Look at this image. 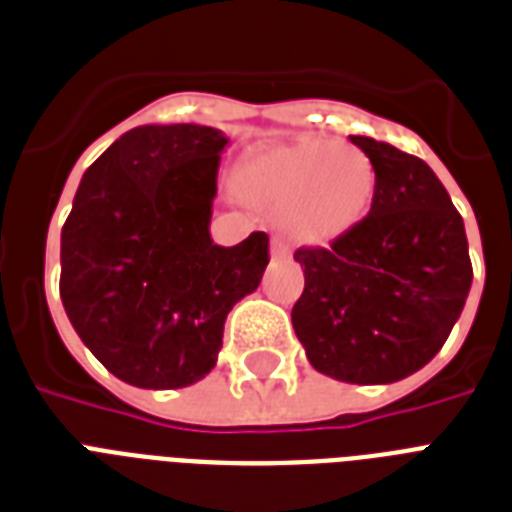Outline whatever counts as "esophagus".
Instances as JSON below:
<instances>
[{
  "label": "esophagus",
  "mask_w": 512,
  "mask_h": 512,
  "mask_svg": "<svg viewBox=\"0 0 512 512\" xmlns=\"http://www.w3.org/2000/svg\"><path fill=\"white\" fill-rule=\"evenodd\" d=\"M271 257H273V260H289V249L284 247V244H281V241H273Z\"/></svg>",
  "instance_id": "1"
}]
</instances>
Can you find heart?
Returning <instances> with one entry per match:
<instances>
[{
  "label": "heart",
  "mask_w": 512,
  "mask_h": 512,
  "mask_svg": "<svg viewBox=\"0 0 512 512\" xmlns=\"http://www.w3.org/2000/svg\"><path fill=\"white\" fill-rule=\"evenodd\" d=\"M249 204L281 217L297 244H329L356 228L372 207L377 172L353 143L303 138L249 159L236 177Z\"/></svg>",
  "instance_id": "heart-1"
}]
</instances>
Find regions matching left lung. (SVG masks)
I'll return each mask as SVG.
<instances>
[{"label": "left lung", "mask_w": 512, "mask_h": 512, "mask_svg": "<svg viewBox=\"0 0 512 512\" xmlns=\"http://www.w3.org/2000/svg\"><path fill=\"white\" fill-rule=\"evenodd\" d=\"M350 143L377 172L372 209L332 247L297 249L305 289L292 327L316 372L388 385L444 348L473 265L465 223L428 164L364 135Z\"/></svg>", "instance_id": "8db88e82"}]
</instances>
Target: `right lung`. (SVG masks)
Returning a JSON list of instances; mask_svg holds the SVG:
<instances>
[{"mask_svg": "<svg viewBox=\"0 0 512 512\" xmlns=\"http://www.w3.org/2000/svg\"><path fill=\"white\" fill-rule=\"evenodd\" d=\"M228 138L201 124H143L84 172L60 231V300L108 372L148 390L207 377L223 327L260 287L268 236H209Z\"/></svg>", "mask_w": 512, "mask_h": 512, "instance_id": "obj_1", "label": "right lung"}]
</instances>
